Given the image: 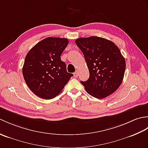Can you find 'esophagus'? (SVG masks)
I'll list each match as a JSON object with an SVG mask.
<instances>
[{"instance_id": "obj_1", "label": "esophagus", "mask_w": 148, "mask_h": 148, "mask_svg": "<svg viewBox=\"0 0 148 148\" xmlns=\"http://www.w3.org/2000/svg\"><path fill=\"white\" fill-rule=\"evenodd\" d=\"M78 74H78V72L77 71H76V72H74V77H77L78 76Z\"/></svg>"}]
</instances>
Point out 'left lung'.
I'll return each mask as SVG.
<instances>
[{"label": "left lung", "instance_id": "1", "mask_svg": "<svg viewBox=\"0 0 148 148\" xmlns=\"http://www.w3.org/2000/svg\"><path fill=\"white\" fill-rule=\"evenodd\" d=\"M90 72L89 79L81 83L88 93L103 99L114 93L123 79L126 63L114 42L102 37H81L75 40Z\"/></svg>", "mask_w": 148, "mask_h": 148}]
</instances>
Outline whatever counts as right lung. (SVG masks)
Segmentation results:
<instances>
[{
  "mask_svg": "<svg viewBox=\"0 0 148 148\" xmlns=\"http://www.w3.org/2000/svg\"><path fill=\"white\" fill-rule=\"evenodd\" d=\"M68 44L67 39L49 37L36 44L26 55L22 71L24 79L40 98H55L73 76L60 59Z\"/></svg>",
  "mask_w": 148,
  "mask_h": 148,
  "instance_id": "1",
  "label": "right lung"
}]
</instances>
